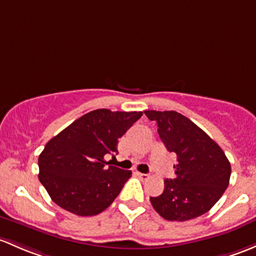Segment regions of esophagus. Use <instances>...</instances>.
Returning a JSON list of instances; mask_svg holds the SVG:
<instances>
[{
    "mask_svg": "<svg viewBox=\"0 0 256 256\" xmlns=\"http://www.w3.org/2000/svg\"><path fill=\"white\" fill-rule=\"evenodd\" d=\"M136 176L140 178V179H142V180H144V179H147V178H148V174H144V173H141V172H136Z\"/></svg>",
    "mask_w": 256,
    "mask_h": 256,
    "instance_id": "1",
    "label": "esophagus"
}]
</instances>
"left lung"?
I'll use <instances>...</instances> for the list:
<instances>
[{
	"label": "left lung",
	"mask_w": 256,
	"mask_h": 256,
	"mask_svg": "<svg viewBox=\"0 0 256 256\" xmlns=\"http://www.w3.org/2000/svg\"><path fill=\"white\" fill-rule=\"evenodd\" d=\"M158 126L169 152L176 154V178L164 180L160 196L150 198L153 208L168 220H189L206 214L230 184V163L222 148L184 115L146 110Z\"/></svg>",
	"instance_id": "left-lung-1"
}]
</instances>
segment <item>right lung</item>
Masks as SVG:
<instances>
[{"label":"right lung","instance_id":"right-lung-1","mask_svg":"<svg viewBox=\"0 0 256 256\" xmlns=\"http://www.w3.org/2000/svg\"><path fill=\"white\" fill-rule=\"evenodd\" d=\"M141 116L142 112L96 109L52 137L38 160L51 200L77 216H96L112 205L131 170L110 166L104 156L118 153V140Z\"/></svg>","mask_w":256,"mask_h":256}]
</instances>
